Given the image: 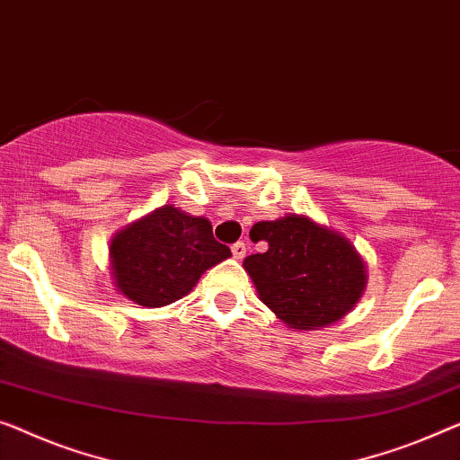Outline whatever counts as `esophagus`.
Returning a JSON list of instances; mask_svg holds the SVG:
<instances>
[{
  "label": "esophagus",
  "instance_id": "obj_1",
  "mask_svg": "<svg viewBox=\"0 0 460 460\" xmlns=\"http://www.w3.org/2000/svg\"><path fill=\"white\" fill-rule=\"evenodd\" d=\"M231 252H233V258L243 260V258H245V252H248V243H243V242L233 243V245H231Z\"/></svg>",
  "mask_w": 460,
  "mask_h": 460
}]
</instances>
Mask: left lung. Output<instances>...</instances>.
<instances>
[{"mask_svg":"<svg viewBox=\"0 0 460 460\" xmlns=\"http://www.w3.org/2000/svg\"><path fill=\"white\" fill-rule=\"evenodd\" d=\"M252 242H266L262 253L243 260L260 301L289 328L318 331L353 310L366 289V262L341 233L304 215L260 221Z\"/></svg>","mask_w":460,"mask_h":460,"instance_id":"8db88e82","label":"left lung"}]
</instances>
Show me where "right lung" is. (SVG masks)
<instances>
[{
    "label": "right lung",
    "mask_w": 460,
    "mask_h": 460,
    "mask_svg": "<svg viewBox=\"0 0 460 460\" xmlns=\"http://www.w3.org/2000/svg\"><path fill=\"white\" fill-rule=\"evenodd\" d=\"M231 256L204 217L164 204L115 233L109 245L115 287L129 301L161 307L186 297L202 272Z\"/></svg>",
    "instance_id": "right-lung-1"
}]
</instances>
